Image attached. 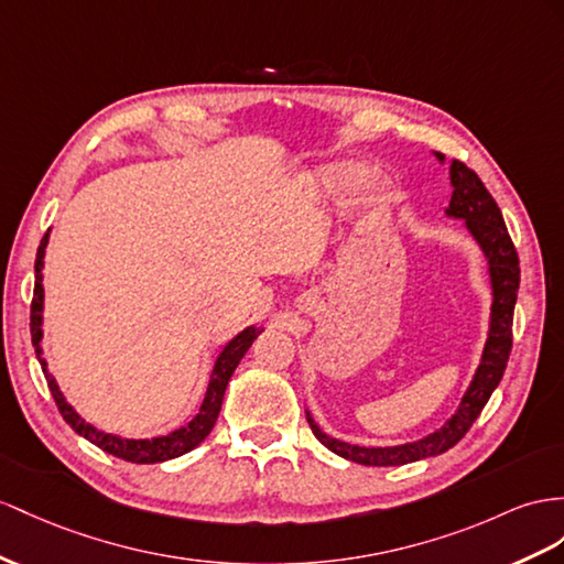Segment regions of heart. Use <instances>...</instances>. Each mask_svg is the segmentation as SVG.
Segmentation results:
<instances>
[{
    "label": "heart",
    "instance_id": "heart-1",
    "mask_svg": "<svg viewBox=\"0 0 564 564\" xmlns=\"http://www.w3.org/2000/svg\"><path fill=\"white\" fill-rule=\"evenodd\" d=\"M355 178H357V171H355V169H336V171L328 173L326 183H328L330 187H343V185L352 183Z\"/></svg>",
    "mask_w": 564,
    "mask_h": 564
}]
</instances>
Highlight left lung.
<instances>
[{"label":"left lung","mask_w":564,"mask_h":564,"mask_svg":"<svg viewBox=\"0 0 564 564\" xmlns=\"http://www.w3.org/2000/svg\"><path fill=\"white\" fill-rule=\"evenodd\" d=\"M443 159V154H436ZM451 183H453V197L447 214L455 219H465L467 228L481 250L488 257L490 264V283H494V307H490V330L484 348L481 365L474 373V381L469 391L462 398L457 412L441 426L433 431L431 436L414 441L408 445L395 447H365V445H350L338 438H330L314 424L312 416L307 422L312 433L322 445H326L330 453H336L345 459L357 462V465L367 467H398L410 465V462L441 455L445 451L465 438V433L481 414L490 393L496 391L505 367H508L510 350H512V316H514V302L519 291V257L514 250V242L508 234V226L502 221L500 207L496 205L494 195L486 191L481 178L459 159H453L451 164Z\"/></svg>","instance_id":"1"}]
</instances>
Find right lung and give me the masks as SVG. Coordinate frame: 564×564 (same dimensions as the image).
Here are the masks:
<instances>
[{"label": "right lung", "instance_id": "right-lung-1", "mask_svg": "<svg viewBox=\"0 0 564 564\" xmlns=\"http://www.w3.org/2000/svg\"><path fill=\"white\" fill-rule=\"evenodd\" d=\"M47 238L50 234H45V238L40 240V248H37V257H35V291H33V302H31V336H33V345H35V355L42 365V371H45V379L50 386V393L56 402V408H59L64 422L74 429L78 436L88 438L90 443H95L99 451H105L113 457H121L126 462H135V465H154V462H166L173 457H181L187 451H193L202 441L209 436V431L216 424V416L221 412V402H224V393H226V386L234 377L236 367L240 365L242 355L250 350L252 340L262 334V328H245L242 334H238L234 340H230L226 348L221 350V355L216 357L214 369H212V379L207 386V395L202 400V408L195 414V420L169 433V436H159L152 441H128V438H119V436H111V433L105 431H97L95 426L85 424L80 416L74 412V408L68 405L64 400L59 386L50 377L47 369H45V359H42V350H40V340H42V257H45V248H47Z\"/></svg>", "mask_w": 564, "mask_h": 564}]
</instances>
